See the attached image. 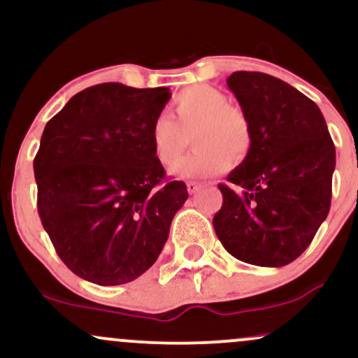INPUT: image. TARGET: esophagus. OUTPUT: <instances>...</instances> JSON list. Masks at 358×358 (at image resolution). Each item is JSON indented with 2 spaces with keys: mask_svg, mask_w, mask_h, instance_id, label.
I'll return each mask as SVG.
<instances>
[{
  "mask_svg": "<svg viewBox=\"0 0 358 358\" xmlns=\"http://www.w3.org/2000/svg\"><path fill=\"white\" fill-rule=\"evenodd\" d=\"M200 187H202V185L196 183V182H188V183H187V190H188V193H196V192L200 190Z\"/></svg>",
  "mask_w": 358,
  "mask_h": 358,
  "instance_id": "obj_1",
  "label": "esophagus"
}]
</instances>
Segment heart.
<instances>
[{
    "mask_svg": "<svg viewBox=\"0 0 358 358\" xmlns=\"http://www.w3.org/2000/svg\"><path fill=\"white\" fill-rule=\"evenodd\" d=\"M219 89L196 84L183 89L173 99L175 119L162 113L150 127L155 158L170 166L187 145L193 130L197 150L177 162L171 173L180 178L202 180L219 175L245 158L252 145L249 119Z\"/></svg>",
    "mask_w": 358,
    "mask_h": 358,
    "instance_id": "heart-1",
    "label": "heart"
}]
</instances>
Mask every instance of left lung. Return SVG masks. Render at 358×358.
I'll return each mask as SVG.
<instances>
[{
	"label": "left lung",
	"mask_w": 358,
	"mask_h": 358,
	"mask_svg": "<svg viewBox=\"0 0 358 358\" xmlns=\"http://www.w3.org/2000/svg\"><path fill=\"white\" fill-rule=\"evenodd\" d=\"M227 87L249 119L252 145L219 185L213 229L229 254L262 268L301 256L330 212L335 145L313 101L276 77L234 72Z\"/></svg>",
	"instance_id": "8db88e82"
}]
</instances>
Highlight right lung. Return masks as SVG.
Returning <instances> with one entry per match:
<instances>
[{
	"instance_id": "1",
	"label": "right lung",
	"mask_w": 358,
	"mask_h": 358,
	"mask_svg": "<svg viewBox=\"0 0 358 358\" xmlns=\"http://www.w3.org/2000/svg\"><path fill=\"white\" fill-rule=\"evenodd\" d=\"M171 94L119 82L72 97L45 126L34 159L38 213L72 273L116 286L146 273L162 252L183 182H165L150 127Z\"/></svg>"
}]
</instances>
